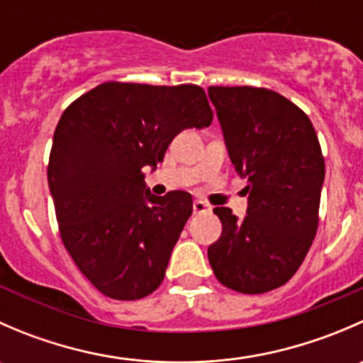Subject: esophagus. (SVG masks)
<instances>
[{
	"instance_id": "1",
	"label": "esophagus",
	"mask_w": 363,
	"mask_h": 363,
	"mask_svg": "<svg viewBox=\"0 0 363 363\" xmlns=\"http://www.w3.org/2000/svg\"><path fill=\"white\" fill-rule=\"evenodd\" d=\"M208 211H211V205L205 203L203 200H195V202H193V212H195V214H203V212Z\"/></svg>"
}]
</instances>
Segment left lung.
<instances>
[{"label":"left lung","instance_id":"1","mask_svg":"<svg viewBox=\"0 0 363 363\" xmlns=\"http://www.w3.org/2000/svg\"><path fill=\"white\" fill-rule=\"evenodd\" d=\"M235 172L247 179L242 219L216 207L221 237L207 250L221 284L240 294L283 286L318 230L325 160L313 123L265 87H208Z\"/></svg>","mask_w":363,"mask_h":363}]
</instances>
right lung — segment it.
Wrapping results in <instances>:
<instances>
[{
    "mask_svg": "<svg viewBox=\"0 0 363 363\" xmlns=\"http://www.w3.org/2000/svg\"><path fill=\"white\" fill-rule=\"evenodd\" d=\"M211 123L207 96L193 84L105 82L63 112L47 168L50 195L65 247L104 295L137 300L161 284L193 199L152 195L144 168L156 170L182 130Z\"/></svg>",
    "mask_w": 363,
    "mask_h": 363,
    "instance_id": "right-lung-1",
    "label": "right lung"
}]
</instances>
